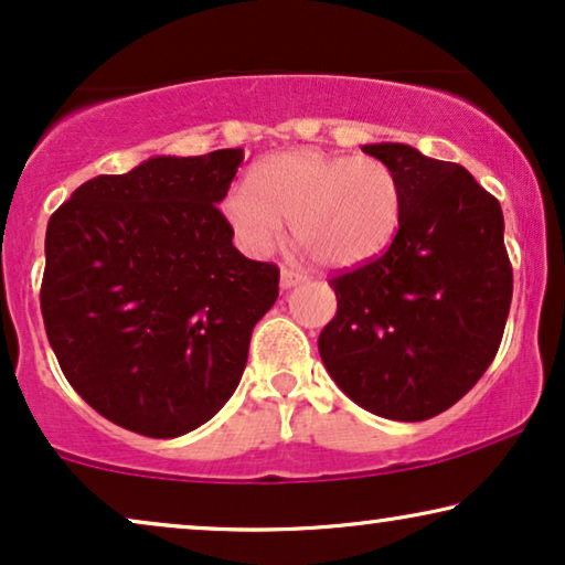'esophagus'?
Masks as SVG:
<instances>
[{
	"instance_id": "1",
	"label": "esophagus",
	"mask_w": 565,
	"mask_h": 565,
	"mask_svg": "<svg viewBox=\"0 0 565 565\" xmlns=\"http://www.w3.org/2000/svg\"><path fill=\"white\" fill-rule=\"evenodd\" d=\"M306 280V275H300V273H292V269H282L280 273V285L285 290L288 288H296V285H300Z\"/></svg>"
}]
</instances>
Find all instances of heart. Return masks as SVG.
Segmentation results:
<instances>
[{
	"label": "heart",
	"mask_w": 565,
	"mask_h": 565,
	"mask_svg": "<svg viewBox=\"0 0 565 565\" xmlns=\"http://www.w3.org/2000/svg\"><path fill=\"white\" fill-rule=\"evenodd\" d=\"M252 183L226 192L223 213L254 254L273 249L292 221V236L319 265L354 267L377 257L404 218V184L375 157L282 151L252 169Z\"/></svg>",
	"instance_id": "obj_1"
}]
</instances>
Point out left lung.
<instances>
[{
  "label": "left lung",
  "mask_w": 565,
  "mask_h": 565,
  "mask_svg": "<svg viewBox=\"0 0 565 565\" xmlns=\"http://www.w3.org/2000/svg\"><path fill=\"white\" fill-rule=\"evenodd\" d=\"M404 184V218L381 257L331 277L337 316L319 352L370 414L424 422L466 396L497 358L512 303L504 215L466 167L406 143H367Z\"/></svg>",
  "instance_id": "left-lung-1"
}]
</instances>
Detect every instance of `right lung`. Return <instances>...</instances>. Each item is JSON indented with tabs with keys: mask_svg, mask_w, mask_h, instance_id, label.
<instances>
[{
	"mask_svg": "<svg viewBox=\"0 0 565 565\" xmlns=\"http://www.w3.org/2000/svg\"><path fill=\"white\" fill-rule=\"evenodd\" d=\"M242 149L151 157L72 192L45 231L41 311L72 388L136 435L198 429L236 391L280 269L246 259L218 203Z\"/></svg>",
	"mask_w": 565,
	"mask_h": 565,
	"instance_id": "right-lung-1",
	"label": "right lung"
}]
</instances>
